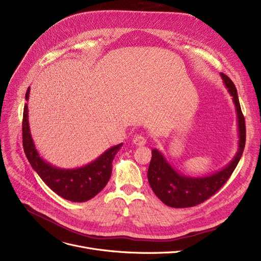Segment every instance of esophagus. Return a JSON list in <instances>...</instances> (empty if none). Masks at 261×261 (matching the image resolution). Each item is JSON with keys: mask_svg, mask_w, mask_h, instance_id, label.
I'll return each instance as SVG.
<instances>
[{"mask_svg": "<svg viewBox=\"0 0 261 261\" xmlns=\"http://www.w3.org/2000/svg\"><path fill=\"white\" fill-rule=\"evenodd\" d=\"M133 144L137 146H144L146 144V139L143 137V135L137 134V135H134V138H133Z\"/></svg>", "mask_w": 261, "mask_h": 261, "instance_id": "1", "label": "esophagus"}]
</instances>
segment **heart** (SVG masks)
I'll use <instances>...</instances> for the list:
<instances>
[{
	"label": "heart",
	"mask_w": 261,
	"mask_h": 261,
	"mask_svg": "<svg viewBox=\"0 0 261 261\" xmlns=\"http://www.w3.org/2000/svg\"><path fill=\"white\" fill-rule=\"evenodd\" d=\"M114 124H115V122H114Z\"/></svg>",
	"instance_id": "1"
}]
</instances>
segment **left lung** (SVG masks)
I'll return each instance as SVG.
<instances>
[{
    "instance_id": "8db88e82",
    "label": "left lung",
    "mask_w": 261,
    "mask_h": 261,
    "mask_svg": "<svg viewBox=\"0 0 261 261\" xmlns=\"http://www.w3.org/2000/svg\"><path fill=\"white\" fill-rule=\"evenodd\" d=\"M221 76L226 88L228 89L232 97L236 107L238 129H239V149L230 163L220 172L199 178L179 174L165 160L160 151L152 149V156L147 177L154 194L166 206L173 208H189L207 200L225 185L240 161L245 146V120L234 84L226 74L221 72Z\"/></svg>"
}]
</instances>
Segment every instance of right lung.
Returning <instances> with one entry per match:
<instances>
[{
    "mask_svg": "<svg viewBox=\"0 0 261 261\" xmlns=\"http://www.w3.org/2000/svg\"><path fill=\"white\" fill-rule=\"evenodd\" d=\"M29 96L30 87L25 94L27 101ZM22 140L28 160L43 182L61 197L74 202L92 199L107 186L112 174V162L122 146L121 143L111 147L95 161L82 167L71 169L55 167L44 161L35 148L29 126L28 103L23 109Z\"/></svg>",
    "mask_w": 261,
    "mask_h": 261,
    "instance_id": "right-lung-1",
    "label": "right lung"
}]
</instances>
